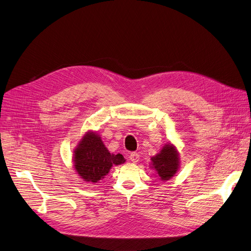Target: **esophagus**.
Listing matches in <instances>:
<instances>
[{
    "label": "esophagus",
    "mask_w": 251,
    "mask_h": 251,
    "mask_svg": "<svg viewBox=\"0 0 251 251\" xmlns=\"http://www.w3.org/2000/svg\"><path fill=\"white\" fill-rule=\"evenodd\" d=\"M129 159L132 163H137L139 161V154L138 152H131L129 155Z\"/></svg>",
    "instance_id": "obj_1"
}]
</instances>
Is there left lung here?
I'll use <instances>...</instances> for the list:
<instances>
[{"mask_svg": "<svg viewBox=\"0 0 251 251\" xmlns=\"http://www.w3.org/2000/svg\"><path fill=\"white\" fill-rule=\"evenodd\" d=\"M152 166L162 180H169L178 170V152L173 146H165L160 153L151 157Z\"/></svg>", "mask_w": 251, "mask_h": 251, "instance_id": "left-lung-1", "label": "left lung"}]
</instances>
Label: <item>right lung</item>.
I'll return each mask as SVG.
<instances>
[{"label": "right lung", "mask_w": 251, "mask_h": 251, "mask_svg": "<svg viewBox=\"0 0 251 251\" xmlns=\"http://www.w3.org/2000/svg\"><path fill=\"white\" fill-rule=\"evenodd\" d=\"M74 153V166L77 173L82 179L91 183L102 179L113 165L125 163L122 154L110 153L100 137L94 132H89L83 137Z\"/></svg>", "instance_id": "add662e5"}]
</instances>
